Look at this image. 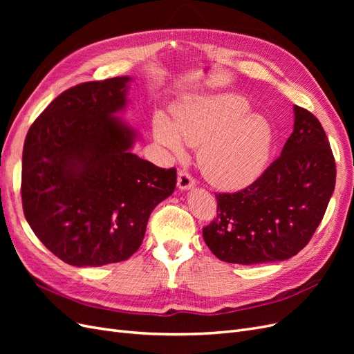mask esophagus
Segmentation results:
<instances>
[{"label": "esophagus", "instance_id": "1", "mask_svg": "<svg viewBox=\"0 0 354 354\" xmlns=\"http://www.w3.org/2000/svg\"><path fill=\"white\" fill-rule=\"evenodd\" d=\"M177 186L181 190H189L195 186V180L187 173V171H180L177 176Z\"/></svg>", "mask_w": 354, "mask_h": 354}]
</instances>
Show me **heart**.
I'll return each mask as SVG.
<instances>
[{"mask_svg":"<svg viewBox=\"0 0 354 354\" xmlns=\"http://www.w3.org/2000/svg\"><path fill=\"white\" fill-rule=\"evenodd\" d=\"M250 111V102L238 94L192 95L176 106L173 122L155 115L153 136L178 158L186 153L183 141L199 147L198 164L209 183L242 189L263 174L274 146L269 118Z\"/></svg>","mask_w":354,"mask_h":354,"instance_id":"obj_1","label":"heart"}]
</instances>
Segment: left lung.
Returning a JSON list of instances; mask_svg holds the SVG:
<instances>
[{
    "label": "left lung",
    "mask_w": 354,
    "mask_h": 354,
    "mask_svg": "<svg viewBox=\"0 0 354 354\" xmlns=\"http://www.w3.org/2000/svg\"><path fill=\"white\" fill-rule=\"evenodd\" d=\"M335 159L317 118L294 106V131L281 156L252 185L217 194V216L203 227L211 252L226 263L283 261L301 251L335 189Z\"/></svg>",
    "instance_id": "left-lung-1"
}]
</instances>
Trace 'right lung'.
I'll return each mask as SVG.
<instances>
[{"label":"right lung","mask_w":354,"mask_h":354,"mask_svg":"<svg viewBox=\"0 0 354 354\" xmlns=\"http://www.w3.org/2000/svg\"><path fill=\"white\" fill-rule=\"evenodd\" d=\"M130 82L116 77L63 91L25 138V217L46 248L71 266L130 259L151 212L176 189V168L133 153L137 131L115 116L125 109Z\"/></svg>","instance_id":"1"}]
</instances>
